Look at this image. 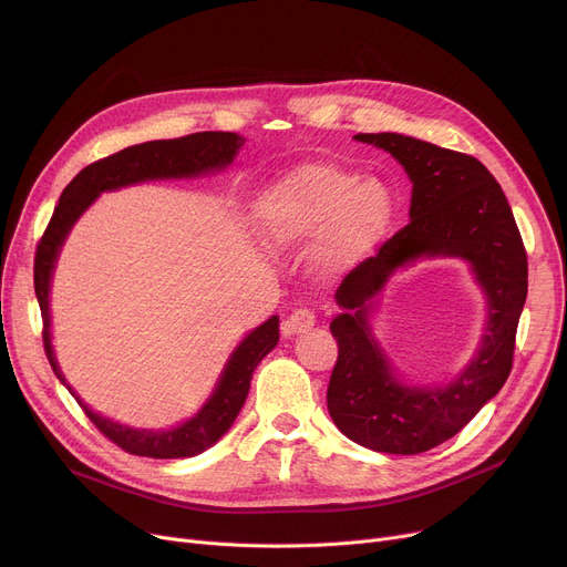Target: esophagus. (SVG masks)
<instances>
[{"label":"esophagus","mask_w":567,"mask_h":567,"mask_svg":"<svg viewBox=\"0 0 567 567\" xmlns=\"http://www.w3.org/2000/svg\"><path fill=\"white\" fill-rule=\"evenodd\" d=\"M315 312L312 310H308V308H299V310H293L285 321H282V333L287 336V338H291V336H301V333H308L312 326H315Z\"/></svg>","instance_id":"obj_1"}]
</instances>
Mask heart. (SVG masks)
<instances>
[{
	"label": "heart",
	"instance_id": "b5f03b06",
	"mask_svg": "<svg viewBox=\"0 0 567 567\" xmlns=\"http://www.w3.org/2000/svg\"><path fill=\"white\" fill-rule=\"evenodd\" d=\"M391 220L389 188L331 163L296 167L259 204L261 234L274 246H293L319 234L315 261L326 274H342L365 261Z\"/></svg>",
	"mask_w": 567,
	"mask_h": 567
}]
</instances>
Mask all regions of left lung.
I'll list each match as a JSON object with an SVG mask.
<instances>
[{"label":"left lung","mask_w":567,"mask_h":567,"mask_svg":"<svg viewBox=\"0 0 567 567\" xmlns=\"http://www.w3.org/2000/svg\"><path fill=\"white\" fill-rule=\"evenodd\" d=\"M406 169L411 223L361 261L338 287L331 321L338 361L329 413L338 430L377 453L419 455L455 436L508 379L528 289V261L513 208L489 169L468 154L400 133H361ZM421 256H462L488 296L484 342L449 386H404L369 333L367 308L402 265Z\"/></svg>","instance_id":"obj_1"}]
</instances>
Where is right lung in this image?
I'll return each mask as SVG.
<instances>
[{
	"mask_svg": "<svg viewBox=\"0 0 567 567\" xmlns=\"http://www.w3.org/2000/svg\"><path fill=\"white\" fill-rule=\"evenodd\" d=\"M246 140L236 133H220V131H204L193 133L176 140H154L135 146H126L107 158H101L92 165H86L82 172L75 174L73 182L64 188L59 204L54 206V214L41 236L37 257H34V289L41 306L43 317V347L45 355L71 395L78 400L86 419L92 421L101 434H105L118 449L140 455V457H154V460H174V457H193L208 445H214L234 423V419L241 411L255 368L264 355L278 344V317L266 319L259 329H255L241 344L231 353L229 363L218 381V389L208 402L193 415L190 421L178 425L167 432L154 430H135L112 423L103 415L94 413L82 400L73 393L66 383L62 370L54 361V351L50 344V278L56 261L59 250H62L64 238L73 223L82 216L84 208L92 204L103 190H116L122 186L148 182V178H182V176H199L204 172H214L227 167L238 148Z\"/></svg>",
	"mask_w": 567,
	"mask_h": 567,
	"instance_id": "right-lung-1",
	"label": "right lung"
}]
</instances>
